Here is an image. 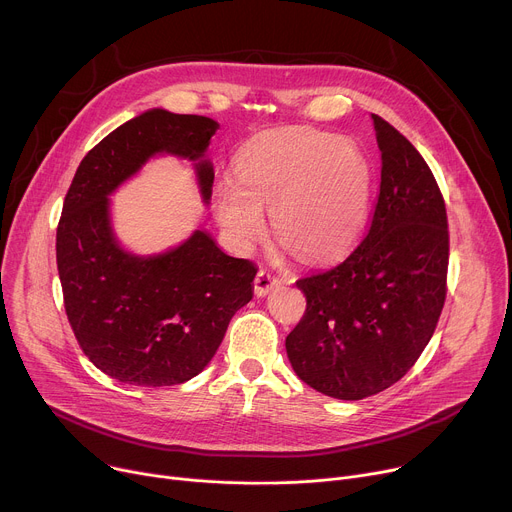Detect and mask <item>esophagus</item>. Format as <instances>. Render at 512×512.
<instances>
[{
  "label": "esophagus",
  "mask_w": 512,
  "mask_h": 512,
  "mask_svg": "<svg viewBox=\"0 0 512 512\" xmlns=\"http://www.w3.org/2000/svg\"><path fill=\"white\" fill-rule=\"evenodd\" d=\"M253 283H255V294H257V296H267L269 291H271L273 287H277L281 281H279V277H275V275L269 273L267 269H259Z\"/></svg>",
  "instance_id": "1"
}]
</instances>
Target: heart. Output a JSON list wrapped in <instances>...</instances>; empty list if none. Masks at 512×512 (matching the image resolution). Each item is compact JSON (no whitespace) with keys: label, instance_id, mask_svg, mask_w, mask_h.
<instances>
[{"label":"heart","instance_id":"b5f03b06","mask_svg":"<svg viewBox=\"0 0 512 512\" xmlns=\"http://www.w3.org/2000/svg\"><path fill=\"white\" fill-rule=\"evenodd\" d=\"M371 168L354 143L318 131L285 129L253 137L239 156L237 180L214 186L212 206L231 241L249 249L265 231L298 259L344 255L367 225Z\"/></svg>","mask_w":512,"mask_h":512}]
</instances>
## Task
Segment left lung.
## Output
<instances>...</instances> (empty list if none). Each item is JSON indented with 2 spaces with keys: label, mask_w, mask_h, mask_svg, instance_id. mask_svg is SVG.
<instances>
[{
  "label": "left lung",
  "mask_w": 512,
  "mask_h": 512,
  "mask_svg": "<svg viewBox=\"0 0 512 512\" xmlns=\"http://www.w3.org/2000/svg\"><path fill=\"white\" fill-rule=\"evenodd\" d=\"M381 188L367 237L338 265L298 279L300 324L285 338L312 389L358 401L395 385L427 346L446 302V202L411 141L373 115Z\"/></svg>",
  "instance_id": "left-lung-1"
}]
</instances>
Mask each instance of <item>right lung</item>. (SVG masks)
I'll list each match as a JSON object with an SVG mask.
<instances>
[{
  "mask_svg": "<svg viewBox=\"0 0 512 512\" xmlns=\"http://www.w3.org/2000/svg\"><path fill=\"white\" fill-rule=\"evenodd\" d=\"M218 123L202 115L145 111L101 139L66 192L56 229L64 310L83 352L127 385L170 387L196 377L237 310L253 298L257 267L216 247L204 231L154 257L123 251L109 194L156 154L200 160ZM204 202L214 172L196 164Z\"/></svg>",
  "mask_w": 512,
  "mask_h": 512,
  "instance_id": "1",
  "label": "right lung"
}]
</instances>
